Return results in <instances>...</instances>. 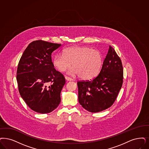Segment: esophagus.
Wrapping results in <instances>:
<instances>
[{
  "label": "esophagus",
  "instance_id": "1",
  "mask_svg": "<svg viewBox=\"0 0 149 149\" xmlns=\"http://www.w3.org/2000/svg\"><path fill=\"white\" fill-rule=\"evenodd\" d=\"M65 78H66V79L67 81H73V79H72V78H71V77H68V76H66V77H65Z\"/></svg>",
  "mask_w": 149,
  "mask_h": 149
}]
</instances>
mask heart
Wrapping results in <instances>:
<instances>
[{"mask_svg":"<svg viewBox=\"0 0 149 149\" xmlns=\"http://www.w3.org/2000/svg\"><path fill=\"white\" fill-rule=\"evenodd\" d=\"M53 65L60 72L66 71L71 66L70 74L78 75L84 80H91L97 77L103 63L100 52L88 47L73 46L63 51L53 59Z\"/></svg>","mask_w":149,"mask_h":149,"instance_id":"b5f03b06","label":"heart"}]
</instances>
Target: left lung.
<instances>
[{
    "label": "left lung",
    "mask_w": 149,
    "mask_h": 149,
    "mask_svg": "<svg viewBox=\"0 0 149 149\" xmlns=\"http://www.w3.org/2000/svg\"><path fill=\"white\" fill-rule=\"evenodd\" d=\"M123 82L120 58L109 46L98 75L90 81H78V101L86 110L97 113L114 103Z\"/></svg>",
    "instance_id": "left-lung-1"
}]
</instances>
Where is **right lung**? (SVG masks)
I'll use <instances>...</instances> for the list:
<instances>
[{
    "label": "right lung",
    "mask_w": 149,
    "mask_h": 149,
    "mask_svg": "<svg viewBox=\"0 0 149 149\" xmlns=\"http://www.w3.org/2000/svg\"><path fill=\"white\" fill-rule=\"evenodd\" d=\"M61 46L34 41L28 45L19 62L17 80L19 93L28 107L37 113H49L60 103L66 81L54 68L51 55Z\"/></svg>",
    "instance_id": "1"
}]
</instances>
